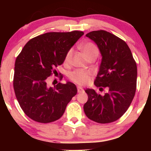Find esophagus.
<instances>
[{"instance_id": "esophagus-1", "label": "esophagus", "mask_w": 151, "mask_h": 151, "mask_svg": "<svg viewBox=\"0 0 151 151\" xmlns=\"http://www.w3.org/2000/svg\"><path fill=\"white\" fill-rule=\"evenodd\" d=\"M77 91L78 93H82L84 91V89L81 88V86H77Z\"/></svg>"}]
</instances>
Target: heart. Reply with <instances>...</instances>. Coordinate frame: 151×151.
Instances as JSON below:
<instances>
[{
	"label": "heart",
	"instance_id": "b5f03b06",
	"mask_svg": "<svg viewBox=\"0 0 151 151\" xmlns=\"http://www.w3.org/2000/svg\"><path fill=\"white\" fill-rule=\"evenodd\" d=\"M81 50L84 53V56L86 59L91 58L92 56H98L99 50L97 46L93 42H88L84 43L81 46ZM73 54V49L71 48L67 52L65 57V62L67 63L70 62L71 58ZM93 74L91 71L84 70H76L73 72H70L69 74V77L73 82L76 83L79 85H85L88 84L92 77Z\"/></svg>",
	"mask_w": 151,
	"mask_h": 151
}]
</instances>
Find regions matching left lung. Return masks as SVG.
<instances>
[{"label": "left lung", "instance_id": "obj_1", "mask_svg": "<svg viewBox=\"0 0 151 151\" xmlns=\"http://www.w3.org/2000/svg\"><path fill=\"white\" fill-rule=\"evenodd\" d=\"M97 45L102 60L94 84L108 91L101 95L86 89L88 100L84 111L89 119L99 124L116 121L124 115L136 90L137 66L124 40L107 31H91L86 35Z\"/></svg>", "mask_w": 151, "mask_h": 151}]
</instances>
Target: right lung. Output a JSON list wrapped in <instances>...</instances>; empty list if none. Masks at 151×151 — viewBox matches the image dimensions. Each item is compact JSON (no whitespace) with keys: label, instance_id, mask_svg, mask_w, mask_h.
I'll return each instance as SVG.
<instances>
[{"label":"right lung","instance_id":"obj_1","mask_svg":"<svg viewBox=\"0 0 151 151\" xmlns=\"http://www.w3.org/2000/svg\"><path fill=\"white\" fill-rule=\"evenodd\" d=\"M83 35L78 30L40 35L26 43L17 57L13 77L15 96L24 113L33 121L47 124L58 120L77 94L73 83L49 87L47 81L58 73L55 68L63 63L67 52Z\"/></svg>","mask_w":151,"mask_h":151}]
</instances>
